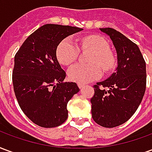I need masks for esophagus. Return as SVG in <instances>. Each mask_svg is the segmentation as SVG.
Returning <instances> with one entry per match:
<instances>
[{"label":"esophagus","mask_w":152,"mask_h":152,"mask_svg":"<svg viewBox=\"0 0 152 152\" xmlns=\"http://www.w3.org/2000/svg\"><path fill=\"white\" fill-rule=\"evenodd\" d=\"M77 85H78V87H79L80 89H83V88L85 87V85H84V84H81V83H78Z\"/></svg>","instance_id":"esophagus-1"}]
</instances>
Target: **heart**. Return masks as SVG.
Returning a JSON list of instances; mask_svg holds the SVG:
<instances>
[{"mask_svg":"<svg viewBox=\"0 0 152 152\" xmlns=\"http://www.w3.org/2000/svg\"><path fill=\"white\" fill-rule=\"evenodd\" d=\"M83 50H91L93 53L89 58V64L76 63L68 70V77L71 80L77 83L90 82L102 76V69L107 72L112 71L115 65V58L108 50L107 41L102 37L90 35L83 38L80 41ZM78 45L72 38L67 37L62 40L56 50V57L63 65L68 66L74 63L79 55Z\"/></svg>","mask_w":152,"mask_h":152,"instance_id":"1","label":"heart"}]
</instances>
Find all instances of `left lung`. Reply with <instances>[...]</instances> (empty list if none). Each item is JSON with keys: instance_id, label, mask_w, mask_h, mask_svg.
I'll list each match as a JSON object with an SVG mask.
<instances>
[{"instance_id": "1", "label": "left lung", "mask_w": 152, "mask_h": 152, "mask_svg": "<svg viewBox=\"0 0 152 152\" xmlns=\"http://www.w3.org/2000/svg\"><path fill=\"white\" fill-rule=\"evenodd\" d=\"M100 30L112 39L118 65L109 78L94 86L91 113L98 124L113 128L126 122L140 105L147 84L146 63L137 45L120 31Z\"/></svg>"}]
</instances>
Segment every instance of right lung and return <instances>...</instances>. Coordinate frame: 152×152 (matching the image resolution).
<instances>
[{
    "mask_svg": "<svg viewBox=\"0 0 152 152\" xmlns=\"http://www.w3.org/2000/svg\"><path fill=\"white\" fill-rule=\"evenodd\" d=\"M82 28L45 24L28 37L15 56L12 80L18 105L34 124L53 128L68 116L66 105L80 89L63 82L66 72L56 57L60 42Z\"/></svg>",
    "mask_w": 152,
    "mask_h": 152,
    "instance_id": "right-lung-1",
    "label": "right lung"
}]
</instances>
